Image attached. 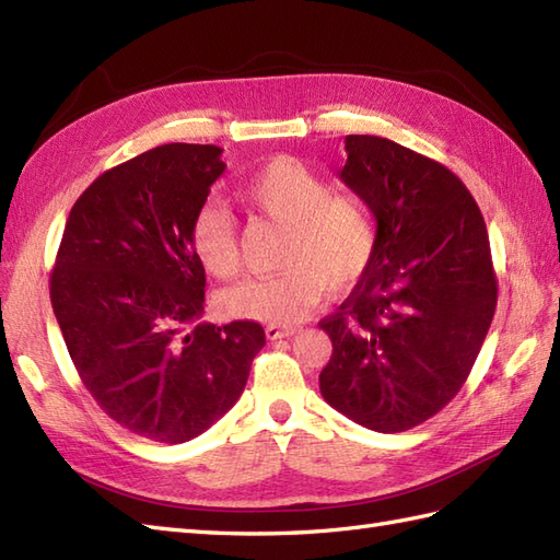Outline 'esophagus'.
<instances>
[{"mask_svg":"<svg viewBox=\"0 0 560 560\" xmlns=\"http://www.w3.org/2000/svg\"><path fill=\"white\" fill-rule=\"evenodd\" d=\"M265 335L269 341H277V339H287L295 335V327H279V325H267Z\"/></svg>","mask_w":560,"mask_h":560,"instance_id":"esophagus-1","label":"esophagus"}]
</instances>
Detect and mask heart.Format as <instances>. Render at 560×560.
Returning <instances> with one entry per match:
<instances>
[{
    "mask_svg": "<svg viewBox=\"0 0 560 560\" xmlns=\"http://www.w3.org/2000/svg\"><path fill=\"white\" fill-rule=\"evenodd\" d=\"M259 217L289 225L281 265L273 277L241 281L219 295L223 313L269 325H293L323 299L363 277L375 253L371 207L349 189H329L323 175L293 156H273L237 189ZM189 247L199 267L217 279L241 267L235 221L225 209L205 205L189 221Z\"/></svg>",
    "mask_w": 560,
    "mask_h": 560,
    "instance_id": "b5f03b06",
    "label": "heart"
}]
</instances>
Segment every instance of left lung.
Segmentation results:
<instances>
[{
  "instance_id": "8db88e82",
  "label": "left lung",
  "mask_w": 560,
  "mask_h": 560,
  "mask_svg": "<svg viewBox=\"0 0 560 560\" xmlns=\"http://www.w3.org/2000/svg\"><path fill=\"white\" fill-rule=\"evenodd\" d=\"M339 177L365 199L377 243L361 281L323 327L325 401L377 433L431 419L462 389L498 301L477 201L443 163L371 135L347 137Z\"/></svg>"
}]
</instances>
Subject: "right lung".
<instances>
[{"label": "right lung", "instance_id": "1", "mask_svg": "<svg viewBox=\"0 0 560 560\" xmlns=\"http://www.w3.org/2000/svg\"><path fill=\"white\" fill-rule=\"evenodd\" d=\"M219 147L163 144L96 177L71 207L50 277L67 351L127 431L185 443L243 395L265 329L201 323L189 221L225 171Z\"/></svg>", "mask_w": 560, "mask_h": 560}]
</instances>
